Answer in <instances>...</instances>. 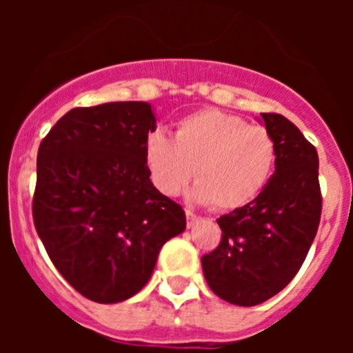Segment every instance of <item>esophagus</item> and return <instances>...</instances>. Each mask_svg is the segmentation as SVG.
Wrapping results in <instances>:
<instances>
[{"mask_svg":"<svg viewBox=\"0 0 353 353\" xmlns=\"http://www.w3.org/2000/svg\"><path fill=\"white\" fill-rule=\"evenodd\" d=\"M185 217H187V226L189 228L194 226V223H198L199 219V215H196L192 210H185Z\"/></svg>","mask_w":353,"mask_h":353,"instance_id":"1","label":"esophagus"}]
</instances>
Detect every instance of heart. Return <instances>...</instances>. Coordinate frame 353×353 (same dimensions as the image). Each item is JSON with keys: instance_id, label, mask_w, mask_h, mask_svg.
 Listing matches in <instances>:
<instances>
[{"instance_id": "1", "label": "heart", "mask_w": 353, "mask_h": 353, "mask_svg": "<svg viewBox=\"0 0 353 353\" xmlns=\"http://www.w3.org/2000/svg\"><path fill=\"white\" fill-rule=\"evenodd\" d=\"M145 159L162 194L179 196L194 174L198 201L215 210H235L256 198L276 164V141L263 125L219 109L182 118L174 138L154 130Z\"/></svg>"}]
</instances>
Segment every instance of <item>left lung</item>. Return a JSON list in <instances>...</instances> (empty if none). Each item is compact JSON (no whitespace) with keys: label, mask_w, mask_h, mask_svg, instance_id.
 Segmentation results:
<instances>
[{"label":"left lung","mask_w":353,"mask_h":353,"mask_svg":"<svg viewBox=\"0 0 353 353\" xmlns=\"http://www.w3.org/2000/svg\"><path fill=\"white\" fill-rule=\"evenodd\" d=\"M260 114L276 141V173L251 203L221 215L219 245L201 258L212 292L248 307L295 277L322 215L316 148L283 114Z\"/></svg>","instance_id":"1"}]
</instances>
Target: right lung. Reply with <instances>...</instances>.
Here are the masks:
<instances>
[{
    "instance_id": "right-lung-1",
    "label": "right lung",
    "mask_w": 353,
    "mask_h": 353,
    "mask_svg": "<svg viewBox=\"0 0 353 353\" xmlns=\"http://www.w3.org/2000/svg\"><path fill=\"white\" fill-rule=\"evenodd\" d=\"M155 117L146 102L74 108L37 155L33 223L72 288L101 304L148 283L159 251L185 230V212L161 194L145 159Z\"/></svg>"
}]
</instances>
